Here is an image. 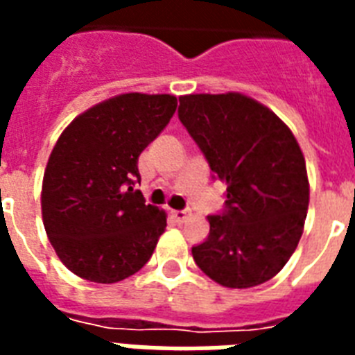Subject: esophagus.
Here are the masks:
<instances>
[{"mask_svg":"<svg viewBox=\"0 0 355 355\" xmlns=\"http://www.w3.org/2000/svg\"><path fill=\"white\" fill-rule=\"evenodd\" d=\"M171 217L177 223H184L186 221V217H188V211H171Z\"/></svg>","mask_w":355,"mask_h":355,"instance_id":"1","label":"esophagus"}]
</instances>
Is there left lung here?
I'll return each mask as SVG.
<instances>
[{"instance_id": "left-lung-1", "label": "left lung", "mask_w": 355, "mask_h": 355, "mask_svg": "<svg viewBox=\"0 0 355 355\" xmlns=\"http://www.w3.org/2000/svg\"><path fill=\"white\" fill-rule=\"evenodd\" d=\"M178 119L214 177L227 184L225 210L191 248L195 263L225 287L270 280L295 252L309 205L306 160L286 123L261 103L228 94L178 97Z\"/></svg>"}]
</instances>
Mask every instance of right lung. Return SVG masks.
<instances>
[{
  "instance_id": "right-lung-1",
  "label": "right lung",
  "mask_w": 355,
  "mask_h": 355,
  "mask_svg": "<svg viewBox=\"0 0 355 355\" xmlns=\"http://www.w3.org/2000/svg\"><path fill=\"white\" fill-rule=\"evenodd\" d=\"M177 97L121 94L69 123L42 184V219L73 275L114 284L138 272L166 230V211L145 205L141 150L167 127Z\"/></svg>"
}]
</instances>
